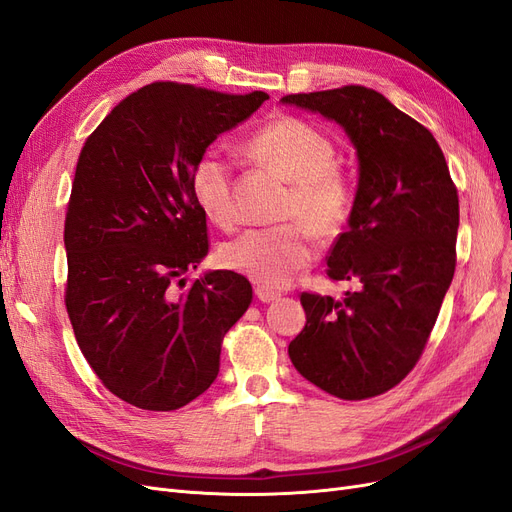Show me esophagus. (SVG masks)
I'll use <instances>...</instances> for the list:
<instances>
[{
	"label": "esophagus",
	"instance_id": "34e87169",
	"mask_svg": "<svg viewBox=\"0 0 512 512\" xmlns=\"http://www.w3.org/2000/svg\"><path fill=\"white\" fill-rule=\"evenodd\" d=\"M256 297H258V301H262V303H271V301L280 299V292H275V290L265 288V286H256Z\"/></svg>",
	"mask_w": 512,
	"mask_h": 512
}]
</instances>
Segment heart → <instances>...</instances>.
Wrapping results in <instances>:
<instances>
[{"instance_id": "b5f03b06", "label": "heart", "mask_w": 512, "mask_h": 512, "mask_svg": "<svg viewBox=\"0 0 512 512\" xmlns=\"http://www.w3.org/2000/svg\"><path fill=\"white\" fill-rule=\"evenodd\" d=\"M254 158L290 183L280 209L286 224L245 232L222 247V265L258 286L284 288L316 258V231L322 239L342 235L354 207V190L339 168L333 138L299 117L280 115L247 141ZM192 190L207 218L224 230L239 220L235 162L211 149L192 170Z\"/></svg>"}]
</instances>
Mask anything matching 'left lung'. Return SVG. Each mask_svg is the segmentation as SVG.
I'll use <instances>...</instances> for the list:
<instances>
[{
    "label": "left lung",
    "instance_id": "left-lung-1",
    "mask_svg": "<svg viewBox=\"0 0 512 512\" xmlns=\"http://www.w3.org/2000/svg\"><path fill=\"white\" fill-rule=\"evenodd\" d=\"M286 104L335 119L359 153L348 230L327 256L333 299L301 292L307 322L288 354L299 374L346 401L391 391L421 359L457 265L459 196L433 134L376 89L288 94Z\"/></svg>",
    "mask_w": 512,
    "mask_h": 512
}]
</instances>
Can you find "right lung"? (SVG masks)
Masks as SVG:
<instances>
[{"label": "right lung", "mask_w": 512, "mask_h": 512, "mask_svg": "<svg viewBox=\"0 0 512 512\" xmlns=\"http://www.w3.org/2000/svg\"><path fill=\"white\" fill-rule=\"evenodd\" d=\"M269 100L156 81L123 98L81 149L66 209V309L108 391L151 412L179 410L218 378L228 329L252 284L211 271L192 170L218 134Z\"/></svg>", "instance_id": "add662e5"}]
</instances>
